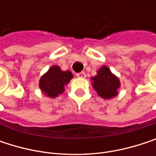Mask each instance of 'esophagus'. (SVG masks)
Here are the masks:
<instances>
[{"mask_svg":"<svg viewBox=\"0 0 156 156\" xmlns=\"http://www.w3.org/2000/svg\"><path fill=\"white\" fill-rule=\"evenodd\" d=\"M77 77L80 78H86V73L85 72H79L77 74Z\"/></svg>","mask_w":156,"mask_h":156,"instance_id":"34e87169","label":"esophagus"}]
</instances>
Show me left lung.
<instances>
[{
  "instance_id": "left-lung-1",
  "label": "left lung",
  "mask_w": 156,
  "mask_h": 156,
  "mask_svg": "<svg viewBox=\"0 0 156 156\" xmlns=\"http://www.w3.org/2000/svg\"><path fill=\"white\" fill-rule=\"evenodd\" d=\"M92 86L98 92V96L105 99L115 98L120 87L119 78L115 76L107 66L101 67L95 77H92Z\"/></svg>"
}]
</instances>
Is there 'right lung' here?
I'll list each match as a JSON object with an SVG mask.
<instances>
[{
  "mask_svg": "<svg viewBox=\"0 0 156 156\" xmlns=\"http://www.w3.org/2000/svg\"><path fill=\"white\" fill-rule=\"evenodd\" d=\"M73 78L69 70L63 71L58 66H52L40 79V88L48 98H54L64 92V87Z\"/></svg>",
  "mask_w": 156,
  "mask_h": 156,
  "instance_id": "right-lung-1",
  "label": "right lung"
}]
</instances>
